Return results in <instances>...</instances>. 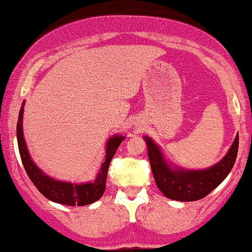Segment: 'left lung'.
<instances>
[{"instance_id": "obj_1", "label": "left lung", "mask_w": 252, "mask_h": 252, "mask_svg": "<svg viewBox=\"0 0 252 252\" xmlns=\"http://www.w3.org/2000/svg\"><path fill=\"white\" fill-rule=\"evenodd\" d=\"M152 174L159 190L166 197L177 201H196L207 196L230 174L238 154V135L219 163L203 170H187L171 166L154 140L144 137Z\"/></svg>"}]
</instances>
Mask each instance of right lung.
Here are the masks:
<instances>
[{
    "mask_svg": "<svg viewBox=\"0 0 252 252\" xmlns=\"http://www.w3.org/2000/svg\"><path fill=\"white\" fill-rule=\"evenodd\" d=\"M24 106L25 101L22 102L21 108L19 113L18 125H16V135H18V146L20 157H21L22 164L25 166L28 177L33 182V185L38 188V190L44 195L45 197L53 202L62 203L67 206H86L97 201L104 193L106 189L107 172H108L109 164L113 156L115 155L121 141L125 139L124 135H113L108 139L106 144V158L101 165L100 171L96 175V179L92 182L77 183L64 182L50 177L45 172L36 166L28 154L26 141L24 139V131H22V117H24Z\"/></svg>",
    "mask_w": 252,
    "mask_h": 252,
    "instance_id": "1",
    "label": "right lung"
}]
</instances>
